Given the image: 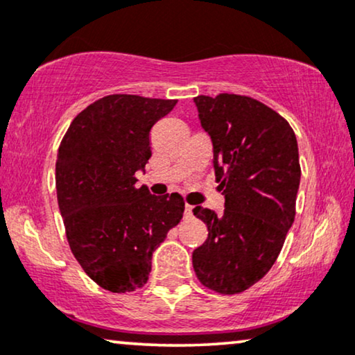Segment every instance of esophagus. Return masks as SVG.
<instances>
[{
  "mask_svg": "<svg viewBox=\"0 0 355 355\" xmlns=\"http://www.w3.org/2000/svg\"><path fill=\"white\" fill-rule=\"evenodd\" d=\"M184 217H186V218L192 217V205L186 204V207H184Z\"/></svg>",
  "mask_w": 355,
  "mask_h": 355,
  "instance_id": "esophagus-1",
  "label": "esophagus"
}]
</instances>
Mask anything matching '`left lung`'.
<instances>
[{
  "mask_svg": "<svg viewBox=\"0 0 355 355\" xmlns=\"http://www.w3.org/2000/svg\"><path fill=\"white\" fill-rule=\"evenodd\" d=\"M194 103L214 145L225 210L194 209L209 238L192 252V266L205 287L233 295L269 272L292 228L302 176L297 137L275 110L248 96H197Z\"/></svg>",
  "mask_w": 355,
  "mask_h": 355,
  "instance_id": "obj_1",
  "label": "left lung"
}]
</instances>
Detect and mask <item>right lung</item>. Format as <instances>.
Listing matches in <instances>:
<instances>
[{"label": "right lung", "mask_w": 355, "mask_h": 355, "mask_svg": "<svg viewBox=\"0 0 355 355\" xmlns=\"http://www.w3.org/2000/svg\"><path fill=\"white\" fill-rule=\"evenodd\" d=\"M176 103L105 96L78 114L60 144L55 184L68 243L83 270L110 292L144 287L155 250L182 218L178 192L135 187L151 158V127Z\"/></svg>", "instance_id": "obj_1"}]
</instances>
